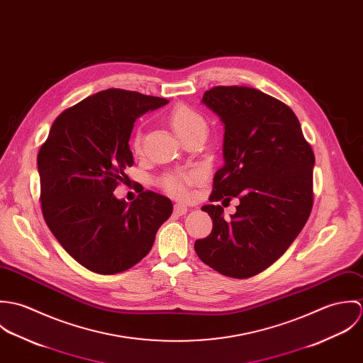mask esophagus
<instances>
[{"label": "esophagus", "mask_w": 363, "mask_h": 363, "mask_svg": "<svg viewBox=\"0 0 363 363\" xmlns=\"http://www.w3.org/2000/svg\"><path fill=\"white\" fill-rule=\"evenodd\" d=\"M187 206H184V204H174V213L176 215H184L186 212H187Z\"/></svg>", "instance_id": "1"}]
</instances>
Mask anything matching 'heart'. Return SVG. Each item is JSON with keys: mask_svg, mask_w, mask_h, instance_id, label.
Instances as JSON below:
<instances>
[{"mask_svg": "<svg viewBox=\"0 0 363 363\" xmlns=\"http://www.w3.org/2000/svg\"><path fill=\"white\" fill-rule=\"evenodd\" d=\"M167 121L170 127L174 130V133L183 141L191 134H194L196 131L207 128L204 117L197 110L184 104H176L170 110L167 116ZM141 144H143V137H141V133L138 131L133 140V148L135 152L141 151ZM197 180H199V174L194 172L174 170L160 176L157 183L169 196L174 199H186L190 196V189L194 183H197Z\"/></svg>", "mask_w": 363, "mask_h": 363, "instance_id": "obj_1", "label": "heart"}]
</instances>
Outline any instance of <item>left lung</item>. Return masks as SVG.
Here are the masks:
<instances>
[{
    "label": "left lung",
    "instance_id": "left-lung-1",
    "mask_svg": "<svg viewBox=\"0 0 363 363\" xmlns=\"http://www.w3.org/2000/svg\"><path fill=\"white\" fill-rule=\"evenodd\" d=\"M203 104L225 124L223 166L209 201L240 204L230 220L220 206H204L211 235L197 256L232 278H250L279 259L303 229L313 207L314 154L288 104L249 86H213Z\"/></svg>",
    "mask_w": 363,
    "mask_h": 363
}]
</instances>
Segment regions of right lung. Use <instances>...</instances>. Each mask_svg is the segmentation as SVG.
<instances>
[{"label":"right lung","instance_id":"add662e5","mask_svg":"<svg viewBox=\"0 0 363 363\" xmlns=\"http://www.w3.org/2000/svg\"><path fill=\"white\" fill-rule=\"evenodd\" d=\"M167 99L106 89L65 108L38 154L43 218L65 252L104 275L127 271L144 259L172 201L145 190L131 203L116 187L134 164L128 147L135 120Z\"/></svg>","mask_w":363,"mask_h":363}]
</instances>
